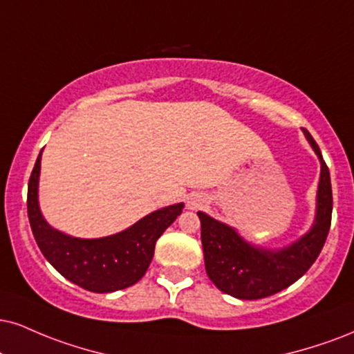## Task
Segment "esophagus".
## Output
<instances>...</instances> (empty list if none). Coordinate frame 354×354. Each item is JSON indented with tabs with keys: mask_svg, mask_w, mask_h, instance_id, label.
I'll list each match as a JSON object with an SVG mask.
<instances>
[{
	"mask_svg": "<svg viewBox=\"0 0 354 354\" xmlns=\"http://www.w3.org/2000/svg\"><path fill=\"white\" fill-rule=\"evenodd\" d=\"M204 204V199L199 198V196H196V198L191 199V201L188 203V206L191 207V209H196V207H201Z\"/></svg>",
	"mask_w": 354,
	"mask_h": 354,
	"instance_id": "obj_1",
	"label": "esophagus"
}]
</instances>
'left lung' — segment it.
Listing matches in <instances>:
<instances>
[{
  "label": "left lung",
  "mask_w": 354,
  "mask_h": 354,
  "mask_svg": "<svg viewBox=\"0 0 354 354\" xmlns=\"http://www.w3.org/2000/svg\"><path fill=\"white\" fill-rule=\"evenodd\" d=\"M304 133L322 165L317 193V216L310 231L283 249L269 250L249 244L231 225L199 211L204 266L221 292L241 300H259L290 287L300 279L325 245L331 224L333 194L328 166L312 135Z\"/></svg>",
  "instance_id": "1"
}]
</instances>
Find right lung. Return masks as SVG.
<instances>
[{
    "label": "right lung",
    "instance_id": "obj_1",
    "mask_svg": "<svg viewBox=\"0 0 354 354\" xmlns=\"http://www.w3.org/2000/svg\"><path fill=\"white\" fill-rule=\"evenodd\" d=\"M41 155L28 185V218L34 239L50 266L72 283L88 292L109 293L131 287L145 275L160 236L181 214L178 203L145 216L125 231L100 239H79L50 227L37 201Z\"/></svg>",
    "mask_w": 354,
    "mask_h": 354
}]
</instances>
